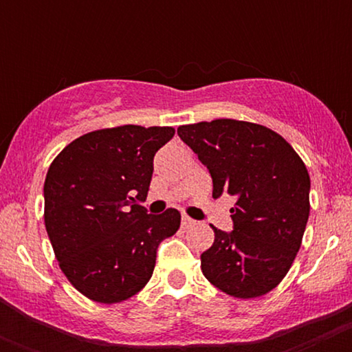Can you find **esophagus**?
Segmentation results:
<instances>
[{
    "mask_svg": "<svg viewBox=\"0 0 352 352\" xmlns=\"http://www.w3.org/2000/svg\"><path fill=\"white\" fill-rule=\"evenodd\" d=\"M193 225H195V220H192L188 217H182V228H190Z\"/></svg>",
    "mask_w": 352,
    "mask_h": 352,
    "instance_id": "1",
    "label": "esophagus"
}]
</instances>
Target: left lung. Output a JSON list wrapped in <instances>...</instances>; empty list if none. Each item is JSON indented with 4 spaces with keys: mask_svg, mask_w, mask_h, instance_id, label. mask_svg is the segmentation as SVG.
I'll return each instance as SVG.
<instances>
[{
    "mask_svg": "<svg viewBox=\"0 0 352 352\" xmlns=\"http://www.w3.org/2000/svg\"><path fill=\"white\" fill-rule=\"evenodd\" d=\"M180 139L213 180V199L235 197L232 232L212 225L205 278L235 298L263 296L292 268L309 217V173L280 134L233 119L180 125Z\"/></svg>",
    "mask_w": 352,
    "mask_h": 352,
    "instance_id": "8db88e82",
    "label": "left lung"
}]
</instances>
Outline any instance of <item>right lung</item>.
Instances as JSON below:
<instances>
[{"label":"right lung","mask_w":352,"mask_h":352,"mask_svg":"<svg viewBox=\"0 0 352 352\" xmlns=\"http://www.w3.org/2000/svg\"><path fill=\"white\" fill-rule=\"evenodd\" d=\"M172 127L120 125L72 140L44 180V225L59 268L89 300L134 296L151 280L160 241L180 227L179 210L148 215L153 155Z\"/></svg>","instance_id":"1"}]
</instances>
